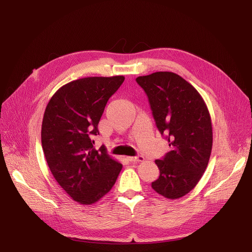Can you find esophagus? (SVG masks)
<instances>
[{
	"mask_svg": "<svg viewBox=\"0 0 252 252\" xmlns=\"http://www.w3.org/2000/svg\"><path fill=\"white\" fill-rule=\"evenodd\" d=\"M145 158L142 155H138L136 157H127V160L130 162H143Z\"/></svg>",
	"mask_w": 252,
	"mask_h": 252,
	"instance_id": "1",
	"label": "esophagus"
}]
</instances>
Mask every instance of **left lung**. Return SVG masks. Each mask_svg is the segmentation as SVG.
I'll return each instance as SVG.
<instances>
[{
	"mask_svg": "<svg viewBox=\"0 0 252 252\" xmlns=\"http://www.w3.org/2000/svg\"><path fill=\"white\" fill-rule=\"evenodd\" d=\"M158 130L170 150L156 159L159 178L155 192L168 199L188 194L200 181L213 148V126L207 106L198 91L177 73L158 71L138 76Z\"/></svg>",
	"mask_w": 252,
	"mask_h": 252,
	"instance_id": "left-lung-1",
	"label": "left lung"
}]
</instances>
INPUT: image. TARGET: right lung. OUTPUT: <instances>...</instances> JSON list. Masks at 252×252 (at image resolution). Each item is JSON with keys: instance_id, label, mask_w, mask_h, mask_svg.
<instances>
[{"instance_id": "obj_1", "label": "right lung", "mask_w": 252, "mask_h": 252, "mask_svg": "<svg viewBox=\"0 0 252 252\" xmlns=\"http://www.w3.org/2000/svg\"><path fill=\"white\" fill-rule=\"evenodd\" d=\"M125 76H91L62 86L50 99L42 124V147L47 163L61 188L84 205L107 194L123 164L104 147L94 148L93 137L109 98Z\"/></svg>"}]
</instances>
